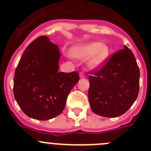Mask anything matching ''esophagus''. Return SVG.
<instances>
[{"instance_id":"1","label":"esophagus","mask_w":151,"mask_h":151,"mask_svg":"<svg viewBox=\"0 0 151 151\" xmlns=\"http://www.w3.org/2000/svg\"><path fill=\"white\" fill-rule=\"evenodd\" d=\"M79 76H80V78H85V73H83V72H81V73H80V74H79Z\"/></svg>"}]
</instances>
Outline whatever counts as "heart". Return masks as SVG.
Listing matches in <instances>:
<instances>
[{
	"label": "heart",
	"mask_w": 151,
	"mask_h": 151,
	"mask_svg": "<svg viewBox=\"0 0 151 151\" xmlns=\"http://www.w3.org/2000/svg\"><path fill=\"white\" fill-rule=\"evenodd\" d=\"M109 48L106 44L98 42H91L73 48L72 54L79 59L89 58L88 65L91 68H97L103 65L109 56Z\"/></svg>",
	"instance_id": "b5f03b06"
}]
</instances>
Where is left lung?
<instances>
[{
    "label": "left lung",
    "mask_w": 151,
    "mask_h": 151,
    "mask_svg": "<svg viewBox=\"0 0 151 151\" xmlns=\"http://www.w3.org/2000/svg\"><path fill=\"white\" fill-rule=\"evenodd\" d=\"M89 73L88 99L95 114L119 117L137 99L140 71L133 53L127 45Z\"/></svg>",
    "instance_id": "obj_1"
}]
</instances>
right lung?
Segmentation results:
<instances>
[{
  "label": "right lung",
  "instance_id": "obj_1",
  "mask_svg": "<svg viewBox=\"0 0 151 151\" xmlns=\"http://www.w3.org/2000/svg\"><path fill=\"white\" fill-rule=\"evenodd\" d=\"M58 45L45 36L30 42L16 69L13 93L23 112L46 121L62 113L66 98L79 80L77 72H58Z\"/></svg>",
  "mask_w": 151,
  "mask_h": 151
}]
</instances>
